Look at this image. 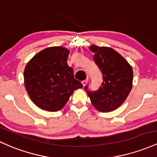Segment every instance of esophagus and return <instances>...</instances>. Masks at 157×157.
I'll return each mask as SVG.
<instances>
[{
    "label": "esophagus",
    "mask_w": 157,
    "mask_h": 157,
    "mask_svg": "<svg viewBox=\"0 0 157 157\" xmlns=\"http://www.w3.org/2000/svg\"><path fill=\"white\" fill-rule=\"evenodd\" d=\"M87 82H88V78H86L85 80L82 81V84H83V86H85L86 84H87Z\"/></svg>",
    "instance_id": "34e87169"
}]
</instances>
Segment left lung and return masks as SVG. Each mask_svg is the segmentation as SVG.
I'll use <instances>...</instances> for the list:
<instances>
[{
    "label": "left lung",
    "instance_id": "left-lung-1",
    "mask_svg": "<svg viewBox=\"0 0 157 157\" xmlns=\"http://www.w3.org/2000/svg\"><path fill=\"white\" fill-rule=\"evenodd\" d=\"M93 60L103 75L101 85L96 91L84 87L93 105L101 112L119 107L129 95L133 84V70L124 58L113 49L92 45Z\"/></svg>",
    "mask_w": 157,
    "mask_h": 157
}]
</instances>
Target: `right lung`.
<instances>
[{"label":"right lung","mask_w":157,"mask_h":157,"mask_svg":"<svg viewBox=\"0 0 157 157\" xmlns=\"http://www.w3.org/2000/svg\"><path fill=\"white\" fill-rule=\"evenodd\" d=\"M69 50L62 47L46 48L37 53L24 70V84L31 100L40 108L61 110L82 84L74 78L67 63Z\"/></svg>","instance_id":"add662e5"}]
</instances>
